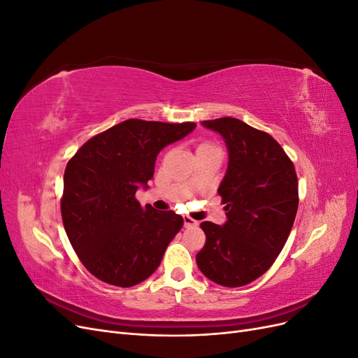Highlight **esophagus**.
Segmentation results:
<instances>
[{
    "label": "esophagus",
    "mask_w": 358,
    "mask_h": 358,
    "mask_svg": "<svg viewBox=\"0 0 358 358\" xmlns=\"http://www.w3.org/2000/svg\"><path fill=\"white\" fill-rule=\"evenodd\" d=\"M183 225H185V227L197 225V221H196V220H192L191 216H183Z\"/></svg>",
    "instance_id": "34e87169"
}]
</instances>
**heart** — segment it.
I'll return each instance as SVG.
<instances>
[{
	"label": "heart",
	"mask_w": 358,
	"mask_h": 358,
	"mask_svg": "<svg viewBox=\"0 0 358 358\" xmlns=\"http://www.w3.org/2000/svg\"><path fill=\"white\" fill-rule=\"evenodd\" d=\"M206 145H208V143H203V145H200V146H206Z\"/></svg>",
	"instance_id": "obj_1"
}]
</instances>
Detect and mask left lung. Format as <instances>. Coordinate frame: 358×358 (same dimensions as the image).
<instances>
[{
    "label": "left lung",
    "mask_w": 358,
    "mask_h": 358,
    "mask_svg": "<svg viewBox=\"0 0 358 358\" xmlns=\"http://www.w3.org/2000/svg\"><path fill=\"white\" fill-rule=\"evenodd\" d=\"M201 124L224 137L229 169L218 188L227 222L200 224L197 266L215 284L242 287L267 272L288 239L299 208L296 169L272 136L241 119Z\"/></svg>",
    "instance_id": "1"
}]
</instances>
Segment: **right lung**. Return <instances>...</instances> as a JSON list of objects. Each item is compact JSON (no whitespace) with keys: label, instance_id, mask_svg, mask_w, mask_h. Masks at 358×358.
<instances>
[{"label":"right lung","instance_id":"obj_1","mask_svg":"<svg viewBox=\"0 0 358 358\" xmlns=\"http://www.w3.org/2000/svg\"><path fill=\"white\" fill-rule=\"evenodd\" d=\"M197 124L127 119L91 137L67 162L61 215L73 249L90 273L128 288L158 268L183 218L136 199L154 178L159 150Z\"/></svg>","mask_w":358,"mask_h":358}]
</instances>
